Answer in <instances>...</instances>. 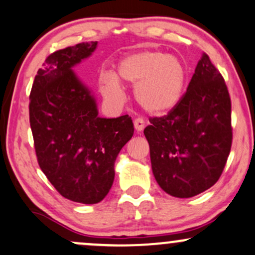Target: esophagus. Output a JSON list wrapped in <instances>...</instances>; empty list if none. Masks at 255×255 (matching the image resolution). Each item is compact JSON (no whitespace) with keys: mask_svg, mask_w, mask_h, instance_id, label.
I'll return each mask as SVG.
<instances>
[{"mask_svg":"<svg viewBox=\"0 0 255 255\" xmlns=\"http://www.w3.org/2000/svg\"><path fill=\"white\" fill-rule=\"evenodd\" d=\"M134 127H135V129L137 131H141L145 128V121L140 118L135 119L134 120Z\"/></svg>","mask_w":255,"mask_h":255,"instance_id":"esophagus-1","label":"esophagus"}]
</instances>
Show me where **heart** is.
Instances as JSON below:
<instances>
[{"mask_svg":"<svg viewBox=\"0 0 255 255\" xmlns=\"http://www.w3.org/2000/svg\"><path fill=\"white\" fill-rule=\"evenodd\" d=\"M119 74L136 85L137 103L147 113L163 115L174 109L182 97L186 68L180 60L160 51H140L128 55L120 62ZM102 92L111 101L124 98L125 91L118 75H102Z\"/></svg>","mask_w":255,"mask_h":255,"instance_id":"1","label":"heart"}]
</instances>
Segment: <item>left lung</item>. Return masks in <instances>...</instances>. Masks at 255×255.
<instances>
[{"mask_svg": "<svg viewBox=\"0 0 255 255\" xmlns=\"http://www.w3.org/2000/svg\"><path fill=\"white\" fill-rule=\"evenodd\" d=\"M144 129L154 178L163 191L192 198L218 181L233 144L231 101L222 74L203 54L186 93Z\"/></svg>", "mask_w": 255, "mask_h": 255, "instance_id": "1", "label": "left lung"}]
</instances>
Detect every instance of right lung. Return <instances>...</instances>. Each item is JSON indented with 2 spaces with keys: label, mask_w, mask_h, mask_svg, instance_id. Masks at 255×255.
<instances>
[{
  "label": "right lung",
  "mask_w": 255,
  "mask_h": 255,
  "mask_svg": "<svg viewBox=\"0 0 255 255\" xmlns=\"http://www.w3.org/2000/svg\"><path fill=\"white\" fill-rule=\"evenodd\" d=\"M96 46L79 43L49 55L34 78L28 105L38 164L62 197L81 204L107 197L116 157L134 133L128 115L99 118L95 98L72 71Z\"/></svg>",
  "instance_id": "1"
}]
</instances>
